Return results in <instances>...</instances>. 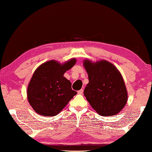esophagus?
<instances>
[{
	"label": "esophagus",
	"instance_id": "34e87169",
	"mask_svg": "<svg viewBox=\"0 0 152 152\" xmlns=\"http://www.w3.org/2000/svg\"><path fill=\"white\" fill-rule=\"evenodd\" d=\"M78 94H80V95H82V94H83V89H80V90H79L78 91Z\"/></svg>",
	"mask_w": 152,
	"mask_h": 152
}]
</instances>
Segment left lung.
<instances>
[{"instance_id": "8db88e82", "label": "left lung", "mask_w": 152, "mask_h": 152, "mask_svg": "<svg viewBox=\"0 0 152 152\" xmlns=\"http://www.w3.org/2000/svg\"><path fill=\"white\" fill-rule=\"evenodd\" d=\"M89 83L84 95L92 108L102 116H112L123 109L128 99L125 83L117 69L106 61H84Z\"/></svg>"}]
</instances>
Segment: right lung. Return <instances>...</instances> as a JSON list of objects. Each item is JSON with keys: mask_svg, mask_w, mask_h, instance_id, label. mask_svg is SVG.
I'll return each mask as SVG.
<instances>
[{"mask_svg": "<svg viewBox=\"0 0 152 152\" xmlns=\"http://www.w3.org/2000/svg\"><path fill=\"white\" fill-rule=\"evenodd\" d=\"M76 62L75 58L64 64L50 61L35 70L28 84L27 96L36 113L43 116L56 115L77 94L72 89L70 81L63 76Z\"/></svg>", "mask_w": 152, "mask_h": 152, "instance_id": "1", "label": "right lung"}]
</instances>
